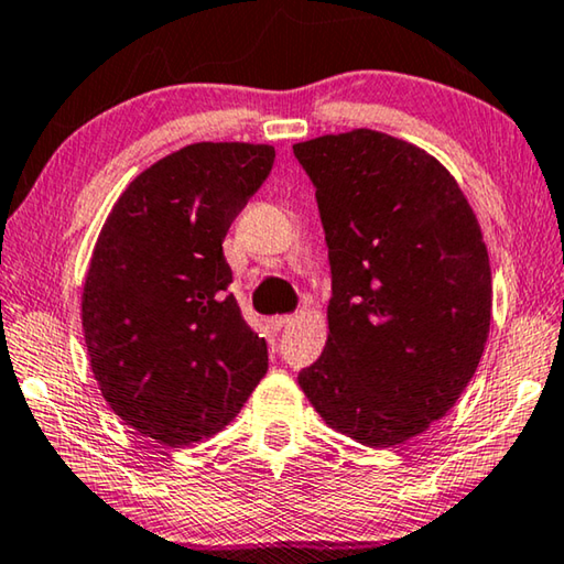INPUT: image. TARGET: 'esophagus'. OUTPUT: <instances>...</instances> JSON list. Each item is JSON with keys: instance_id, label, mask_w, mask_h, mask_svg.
<instances>
[{"instance_id": "obj_1", "label": "esophagus", "mask_w": 564, "mask_h": 564, "mask_svg": "<svg viewBox=\"0 0 564 564\" xmlns=\"http://www.w3.org/2000/svg\"><path fill=\"white\" fill-rule=\"evenodd\" d=\"M291 324V316H271V318H265V326L271 328V330H281L283 326H289Z\"/></svg>"}]
</instances>
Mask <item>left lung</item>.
Segmentation results:
<instances>
[{"instance_id": "1", "label": "left lung", "mask_w": 564, "mask_h": 564, "mask_svg": "<svg viewBox=\"0 0 564 564\" xmlns=\"http://www.w3.org/2000/svg\"><path fill=\"white\" fill-rule=\"evenodd\" d=\"M326 230L328 341L299 373L338 434L387 449L426 432L475 377L491 321L479 220L440 160L379 130L293 145Z\"/></svg>"}]
</instances>
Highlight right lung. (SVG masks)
Instances as JSON below:
<instances>
[{
  "label": "right lung",
  "instance_id": "right-lung-1",
  "mask_svg": "<svg viewBox=\"0 0 564 564\" xmlns=\"http://www.w3.org/2000/svg\"><path fill=\"white\" fill-rule=\"evenodd\" d=\"M275 150L193 142L124 187L83 289L89 366L138 434L191 446L218 434L268 371L265 338L228 291L223 238L271 173Z\"/></svg>",
  "mask_w": 564,
  "mask_h": 564
}]
</instances>
